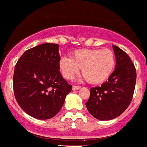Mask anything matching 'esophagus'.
<instances>
[{"label":"esophagus","mask_w":147,"mask_h":147,"mask_svg":"<svg viewBox=\"0 0 147 147\" xmlns=\"http://www.w3.org/2000/svg\"><path fill=\"white\" fill-rule=\"evenodd\" d=\"M81 89V86H72V90H78Z\"/></svg>","instance_id":"esophagus-1"}]
</instances>
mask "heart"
Here are the masks:
<instances>
[{
  "label": "heart",
  "mask_w": 147,
  "mask_h": 147,
  "mask_svg": "<svg viewBox=\"0 0 147 147\" xmlns=\"http://www.w3.org/2000/svg\"><path fill=\"white\" fill-rule=\"evenodd\" d=\"M116 66L115 53L110 49H80L74 52L71 58L63 56L59 68L66 79H72L79 68L85 79L91 84H99L109 78Z\"/></svg>",
  "instance_id": "b5f03b06"
}]
</instances>
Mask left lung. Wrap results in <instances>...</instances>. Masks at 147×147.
<instances>
[{
  "label": "left lung",
  "mask_w": 147,
  "mask_h": 147,
  "mask_svg": "<svg viewBox=\"0 0 147 147\" xmlns=\"http://www.w3.org/2000/svg\"><path fill=\"white\" fill-rule=\"evenodd\" d=\"M113 50L116 57L115 71L108 81L90 89V98L86 103L89 112L100 121L114 119L127 109L136 82V71L128 54L115 45Z\"/></svg>",
  "instance_id": "left-lung-1"
}]
</instances>
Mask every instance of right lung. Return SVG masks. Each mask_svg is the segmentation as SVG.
I'll return each mask as SVG.
<instances>
[{
  "label": "right lung",
  "instance_id": "1",
  "mask_svg": "<svg viewBox=\"0 0 147 147\" xmlns=\"http://www.w3.org/2000/svg\"><path fill=\"white\" fill-rule=\"evenodd\" d=\"M59 45L43 43L25 52L15 67L14 93L18 105L33 118H53L71 91L60 72Z\"/></svg>",
  "mask_w": 147,
  "mask_h": 147
}]
</instances>
